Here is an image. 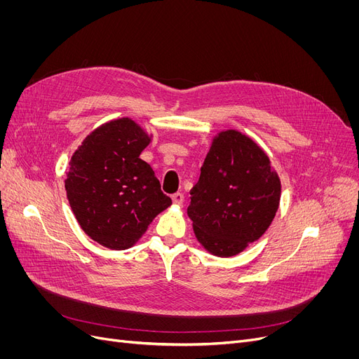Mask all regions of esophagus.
<instances>
[{
    "mask_svg": "<svg viewBox=\"0 0 359 359\" xmlns=\"http://www.w3.org/2000/svg\"><path fill=\"white\" fill-rule=\"evenodd\" d=\"M172 199H173V203H176V205H182V203L184 202V195H183V194H180V192H177V194H175V195L172 196Z\"/></svg>",
    "mask_w": 359,
    "mask_h": 359,
    "instance_id": "1",
    "label": "esophagus"
}]
</instances>
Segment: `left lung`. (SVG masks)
Listing matches in <instances>:
<instances>
[{"mask_svg":"<svg viewBox=\"0 0 359 359\" xmlns=\"http://www.w3.org/2000/svg\"><path fill=\"white\" fill-rule=\"evenodd\" d=\"M279 199L280 182L265 151L230 129L214 138L191 191L187 215L206 250L230 257L268 230Z\"/></svg>","mask_w":359,"mask_h":359,"instance_id":"left-lung-1","label":"left lung"}]
</instances>
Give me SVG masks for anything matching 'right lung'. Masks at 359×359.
<instances>
[{
    "instance_id": "right-lung-1",
    "label": "right lung",
    "mask_w": 359,
    "mask_h": 359,
    "mask_svg": "<svg viewBox=\"0 0 359 359\" xmlns=\"http://www.w3.org/2000/svg\"><path fill=\"white\" fill-rule=\"evenodd\" d=\"M149 137L134 121L103 123L72 154L65 180L71 210L84 233L102 246L125 250L172 205L154 170L140 158Z\"/></svg>"
}]
</instances>
